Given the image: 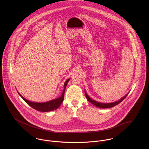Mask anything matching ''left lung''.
Listing matches in <instances>:
<instances>
[{
  "mask_svg": "<svg viewBox=\"0 0 149 149\" xmlns=\"http://www.w3.org/2000/svg\"><path fill=\"white\" fill-rule=\"evenodd\" d=\"M85 95H86V97L87 99L90 103H91L93 105L96 106L97 107L101 108H112V107H114L115 105L118 104L119 103H121V102L126 97V96H127V95H128V93L126 94L125 96H124L123 97H122L120 100H118V101H117V102H115L110 103H99V102H96V101H95V100L91 99L87 95V93L86 92V91H85Z\"/></svg>",
  "mask_w": 149,
  "mask_h": 149,
  "instance_id": "1",
  "label": "left lung"
}]
</instances>
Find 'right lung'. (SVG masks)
I'll return each instance as SVG.
<instances>
[{
  "instance_id": "right-lung-1",
  "label": "right lung",
  "mask_w": 149,
  "mask_h": 149,
  "mask_svg": "<svg viewBox=\"0 0 149 149\" xmlns=\"http://www.w3.org/2000/svg\"><path fill=\"white\" fill-rule=\"evenodd\" d=\"M70 79H68L65 83L64 84V90L62 92V95L57 99L52 100L51 101L45 102V103H34L30 102L26 99H25L23 96H22L19 93V95L22 97L23 100L27 103L29 106L34 108V109L40 111V112H49L53 110L57 109L61 105L64 99V95H65V91L67 86L68 83L69 82Z\"/></svg>"
}]
</instances>
